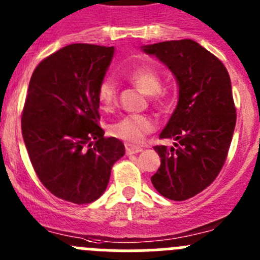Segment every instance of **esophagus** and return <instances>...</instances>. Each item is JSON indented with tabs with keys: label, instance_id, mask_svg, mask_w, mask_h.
<instances>
[{
	"label": "esophagus",
	"instance_id": "1",
	"mask_svg": "<svg viewBox=\"0 0 260 260\" xmlns=\"http://www.w3.org/2000/svg\"><path fill=\"white\" fill-rule=\"evenodd\" d=\"M125 149H126V153H127V154L139 153V152H142V151H143V149L140 148V147H138V146H133V144H126Z\"/></svg>",
	"mask_w": 260,
	"mask_h": 260
}]
</instances>
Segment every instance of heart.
I'll list each match as a JSON object with an SVG mask.
<instances>
[{
    "mask_svg": "<svg viewBox=\"0 0 260 260\" xmlns=\"http://www.w3.org/2000/svg\"><path fill=\"white\" fill-rule=\"evenodd\" d=\"M127 80L144 94L149 95L153 103L161 104L166 99V90L161 89V75L151 66L133 68L126 75ZM96 96L102 107L111 109L117 103V89L112 78H104L98 86ZM156 128V122L146 114H128L109 126V133L114 138L127 143H140L147 134Z\"/></svg>",
    "mask_w": 260,
    "mask_h": 260,
    "instance_id": "heart-1",
    "label": "heart"
}]
</instances>
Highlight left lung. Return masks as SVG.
I'll return each mask as SVG.
<instances>
[{
	"label": "left lung",
	"mask_w": 260,
	"mask_h": 260,
	"mask_svg": "<svg viewBox=\"0 0 260 260\" xmlns=\"http://www.w3.org/2000/svg\"><path fill=\"white\" fill-rule=\"evenodd\" d=\"M143 50L157 56L179 83V101L153 147L161 166L151 178L159 194L174 201L196 196L215 180L227 159L236 126L231 78L224 64L192 40L165 41Z\"/></svg>",
	"instance_id": "obj_1"
}]
</instances>
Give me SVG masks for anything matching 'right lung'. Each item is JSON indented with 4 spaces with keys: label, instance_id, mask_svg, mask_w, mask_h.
I'll use <instances>...</instances> for the list:
<instances>
[{
    "label": "right lung",
    "instance_id": "1",
    "mask_svg": "<svg viewBox=\"0 0 260 260\" xmlns=\"http://www.w3.org/2000/svg\"><path fill=\"white\" fill-rule=\"evenodd\" d=\"M113 47L72 44L36 67L21 133L38 179L54 196L77 205L103 194L113 164L125 154L117 138L99 126L96 91Z\"/></svg>",
    "mask_w": 260,
    "mask_h": 260
}]
</instances>
